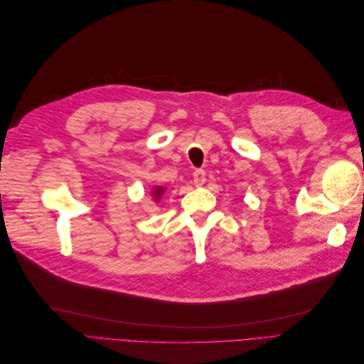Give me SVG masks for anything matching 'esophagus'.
Here are the masks:
<instances>
[{
  "mask_svg": "<svg viewBox=\"0 0 364 364\" xmlns=\"http://www.w3.org/2000/svg\"><path fill=\"white\" fill-rule=\"evenodd\" d=\"M205 182V171L203 170V168H197L196 171H194V183L197 185V186H200V185H203Z\"/></svg>",
  "mask_w": 364,
  "mask_h": 364,
  "instance_id": "obj_1",
  "label": "esophagus"
}]
</instances>
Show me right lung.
<instances>
[{"instance_id":"add662e5","label":"right lung","mask_w":364,"mask_h":364,"mask_svg":"<svg viewBox=\"0 0 364 364\" xmlns=\"http://www.w3.org/2000/svg\"><path fill=\"white\" fill-rule=\"evenodd\" d=\"M163 193H164L163 188H155V189H154V196H155V198H157V200L161 197Z\"/></svg>"}]
</instances>
